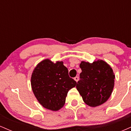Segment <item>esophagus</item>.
I'll return each instance as SVG.
<instances>
[{"label": "esophagus", "instance_id": "1", "mask_svg": "<svg viewBox=\"0 0 131 131\" xmlns=\"http://www.w3.org/2000/svg\"><path fill=\"white\" fill-rule=\"evenodd\" d=\"M74 79L76 81V82H78V80H79V77H78V76H76V77L74 78Z\"/></svg>", "mask_w": 131, "mask_h": 131}]
</instances>
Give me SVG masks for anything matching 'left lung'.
Instances as JSON below:
<instances>
[{"instance_id": "8db88e82", "label": "left lung", "mask_w": 131, "mask_h": 131, "mask_svg": "<svg viewBox=\"0 0 131 131\" xmlns=\"http://www.w3.org/2000/svg\"><path fill=\"white\" fill-rule=\"evenodd\" d=\"M82 72L76 89L83 101L89 106L95 107L108 100L115 85V76L112 67L103 60L92 63L81 61Z\"/></svg>"}]
</instances>
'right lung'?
Returning <instances> with one entry per match:
<instances>
[{
  "mask_svg": "<svg viewBox=\"0 0 131 131\" xmlns=\"http://www.w3.org/2000/svg\"><path fill=\"white\" fill-rule=\"evenodd\" d=\"M31 84L37 100L43 107L58 111L64 106L67 94L76 82L68 75L63 61L43 60L34 68Z\"/></svg>",
  "mask_w": 131,
  "mask_h": 131,
  "instance_id": "1",
  "label": "right lung"
}]
</instances>
